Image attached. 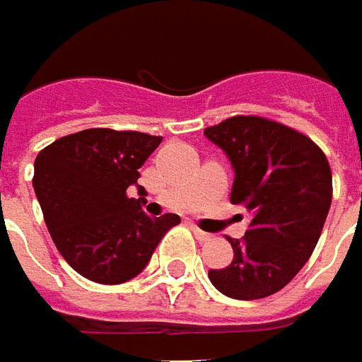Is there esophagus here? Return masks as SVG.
Wrapping results in <instances>:
<instances>
[{"label":"esophagus","instance_id":"34e87169","mask_svg":"<svg viewBox=\"0 0 362 362\" xmlns=\"http://www.w3.org/2000/svg\"><path fill=\"white\" fill-rule=\"evenodd\" d=\"M191 229H193L195 237H197V241H201V243H207V241H211V239H213V235H211V233L201 231L197 225H191Z\"/></svg>","mask_w":362,"mask_h":362}]
</instances>
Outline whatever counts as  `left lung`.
<instances>
[{
  "label": "left lung",
  "instance_id": "obj_1",
  "mask_svg": "<svg viewBox=\"0 0 362 362\" xmlns=\"http://www.w3.org/2000/svg\"><path fill=\"white\" fill-rule=\"evenodd\" d=\"M205 137L233 165L231 203L251 215L243 239H229L231 265L209 271L211 283L231 299L269 297L317 247L333 199L329 161L303 133L255 115L225 119Z\"/></svg>",
  "mask_w": 362,
  "mask_h": 362
}]
</instances>
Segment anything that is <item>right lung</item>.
<instances>
[{"label":"right lung","mask_w":362,"mask_h":362,"mask_svg":"<svg viewBox=\"0 0 362 362\" xmlns=\"http://www.w3.org/2000/svg\"><path fill=\"white\" fill-rule=\"evenodd\" d=\"M163 137L139 131L85 129L47 145L35 157L33 189L62 257L101 285L137 277L179 215L143 213L139 167ZM135 185L139 199L127 197Z\"/></svg>","instance_id":"right-lung-1"}]
</instances>
